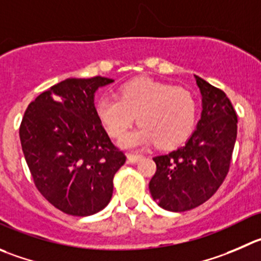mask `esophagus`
<instances>
[{"label": "esophagus", "mask_w": 261, "mask_h": 261, "mask_svg": "<svg viewBox=\"0 0 261 261\" xmlns=\"http://www.w3.org/2000/svg\"><path fill=\"white\" fill-rule=\"evenodd\" d=\"M126 159H128L129 164H136L142 159V155H136V153H128L126 155Z\"/></svg>", "instance_id": "esophagus-1"}]
</instances>
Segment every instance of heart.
<instances>
[{"label": "heart", "mask_w": 261, "mask_h": 261, "mask_svg": "<svg viewBox=\"0 0 261 261\" xmlns=\"http://www.w3.org/2000/svg\"><path fill=\"white\" fill-rule=\"evenodd\" d=\"M101 124L114 138H121L137 116L141 125L120 141L124 148H137L156 142L175 147L192 133L197 102L188 89L151 78H137L124 84L119 97L103 95L96 103Z\"/></svg>", "instance_id": "1"}]
</instances>
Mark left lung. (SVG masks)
<instances>
[{
  "label": "left lung",
  "mask_w": 261,
  "mask_h": 261,
  "mask_svg": "<svg viewBox=\"0 0 261 261\" xmlns=\"http://www.w3.org/2000/svg\"><path fill=\"white\" fill-rule=\"evenodd\" d=\"M201 93V118L187 142L153 158L151 196L160 207L180 213L209 200L229 170L237 137V115L224 92L195 75Z\"/></svg>",
  "instance_id": "1"
}]
</instances>
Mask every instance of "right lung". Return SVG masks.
I'll return each instance as SVG.
<instances>
[{
    "label": "right lung",
    "instance_id": "add662e5",
    "mask_svg": "<svg viewBox=\"0 0 261 261\" xmlns=\"http://www.w3.org/2000/svg\"><path fill=\"white\" fill-rule=\"evenodd\" d=\"M103 76L68 78L29 103L20 142L36 187L48 202L74 217L108 206L115 173L125 163L103 129L95 108Z\"/></svg>",
    "mask_w": 261,
    "mask_h": 261
}]
</instances>
